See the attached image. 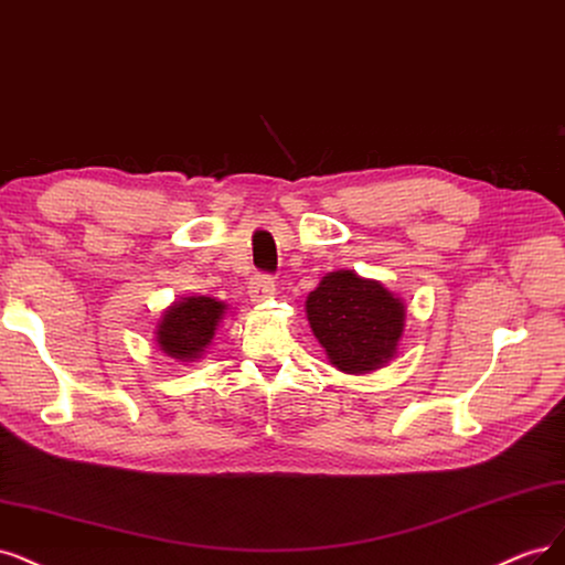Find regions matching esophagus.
Segmentation results:
<instances>
[{"label":"esophagus","instance_id":"esophagus-1","mask_svg":"<svg viewBox=\"0 0 565 565\" xmlns=\"http://www.w3.org/2000/svg\"><path fill=\"white\" fill-rule=\"evenodd\" d=\"M248 294L253 302H263L267 300L271 294H275V279L269 275H256L248 284Z\"/></svg>","mask_w":565,"mask_h":565}]
</instances>
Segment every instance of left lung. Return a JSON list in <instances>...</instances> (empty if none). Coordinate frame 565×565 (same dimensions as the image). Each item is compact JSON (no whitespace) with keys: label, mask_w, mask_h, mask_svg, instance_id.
<instances>
[{"label":"left lung","mask_w":565,"mask_h":565,"mask_svg":"<svg viewBox=\"0 0 565 565\" xmlns=\"http://www.w3.org/2000/svg\"><path fill=\"white\" fill-rule=\"evenodd\" d=\"M307 321L333 366L371 373L390 363L404 335L406 307L373 279L352 269L326 275L307 296Z\"/></svg>","instance_id":"obj_1"}]
</instances>
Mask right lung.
<instances>
[{
    "instance_id": "1",
    "label": "right lung",
    "mask_w": 565,
    "mask_h": 565,
    "mask_svg": "<svg viewBox=\"0 0 565 565\" xmlns=\"http://www.w3.org/2000/svg\"><path fill=\"white\" fill-rule=\"evenodd\" d=\"M225 302L206 296H188L173 302L157 323V344L163 354L178 361L202 359L217 323L225 317Z\"/></svg>"
}]
</instances>
